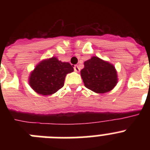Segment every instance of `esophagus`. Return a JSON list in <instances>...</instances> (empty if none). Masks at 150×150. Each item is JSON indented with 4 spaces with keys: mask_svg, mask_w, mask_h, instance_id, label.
Listing matches in <instances>:
<instances>
[{
    "mask_svg": "<svg viewBox=\"0 0 150 150\" xmlns=\"http://www.w3.org/2000/svg\"><path fill=\"white\" fill-rule=\"evenodd\" d=\"M74 71H75V72H79V67L78 65H75L74 67Z\"/></svg>",
    "mask_w": 150,
    "mask_h": 150,
    "instance_id": "1",
    "label": "esophagus"
}]
</instances>
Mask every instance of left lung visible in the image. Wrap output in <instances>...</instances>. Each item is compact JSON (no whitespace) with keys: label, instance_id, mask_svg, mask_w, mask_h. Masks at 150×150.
I'll return each mask as SVG.
<instances>
[{"label":"left lung","instance_id":"left-lung-1","mask_svg":"<svg viewBox=\"0 0 150 150\" xmlns=\"http://www.w3.org/2000/svg\"><path fill=\"white\" fill-rule=\"evenodd\" d=\"M80 74L85 86L98 94L110 91L118 83L114 65L97 56L84 62Z\"/></svg>","mask_w":150,"mask_h":150}]
</instances>
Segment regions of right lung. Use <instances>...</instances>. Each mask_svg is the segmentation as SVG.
I'll return each mask as SVG.
<instances>
[{"instance_id": "right-lung-1", "label": "right lung", "mask_w": 150, "mask_h": 150, "mask_svg": "<svg viewBox=\"0 0 150 150\" xmlns=\"http://www.w3.org/2000/svg\"><path fill=\"white\" fill-rule=\"evenodd\" d=\"M73 71L74 67L71 64L52 57L42 60L36 65L30 72L28 83L39 95H52L64 86L66 75Z\"/></svg>"}]
</instances>
